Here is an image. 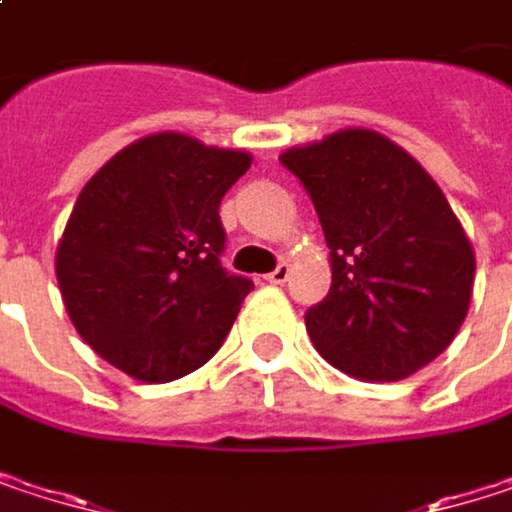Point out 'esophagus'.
<instances>
[{
	"mask_svg": "<svg viewBox=\"0 0 512 512\" xmlns=\"http://www.w3.org/2000/svg\"><path fill=\"white\" fill-rule=\"evenodd\" d=\"M287 278H290V263H287V260H281V263L266 275V281H269V284H284Z\"/></svg>",
	"mask_w": 512,
	"mask_h": 512,
	"instance_id": "obj_1",
	"label": "esophagus"
}]
</instances>
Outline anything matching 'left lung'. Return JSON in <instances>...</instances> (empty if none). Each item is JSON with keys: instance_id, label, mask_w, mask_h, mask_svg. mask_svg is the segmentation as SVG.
Here are the masks:
<instances>
[{"instance_id": "left-lung-1", "label": "left lung", "mask_w": 512, "mask_h": 512, "mask_svg": "<svg viewBox=\"0 0 512 512\" xmlns=\"http://www.w3.org/2000/svg\"><path fill=\"white\" fill-rule=\"evenodd\" d=\"M278 159L329 246V296L305 314L317 353L364 382L406 379L445 353L471 305L474 249L424 165L361 127Z\"/></svg>"}]
</instances>
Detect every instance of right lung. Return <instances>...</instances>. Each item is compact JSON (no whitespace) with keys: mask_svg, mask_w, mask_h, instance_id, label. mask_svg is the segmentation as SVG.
I'll use <instances>...</instances> for the list:
<instances>
[{"mask_svg":"<svg viewBox=\"0 0 512 512\" xmlns=\"http://www.w3.org/2000/svg\"><path fill=\"white\" fill-rule=\"evenodd\" d=\"M252 154L154 133L112 156L79 192L55 278L79 338L142 382L207 364L255 284L222 269L219 204Z\"/></svg>","mask_w":512,"mask_h":512,"instance_id":"add662e5","label":"right lung"}]
</instances>
